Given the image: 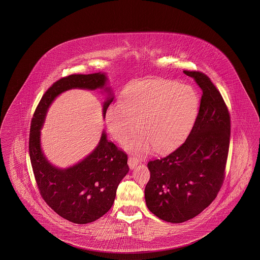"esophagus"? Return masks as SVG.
Returning <instances> with one entry per match:
<instances>
[{
	"mask_svg": "<svg viewBox=\"0 0 260 260\" xmlns=\"http://www.w3.org/2000/svg\"><path fill=\"white\" fill-rule=\"evenodd\" d=\"M127 164H128V167L133 170V169H134L136 166L138 165V162H137V160H136L134 157H128V162H127Z\"/></svg>",
	"mask_w": 260,
	"mask_h": 260,
	"instance_id": "1",
	"label": "esophagus"
}]
</instances>
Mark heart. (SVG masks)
<instances>
[{"label": "heart", "mask_w": 260, "mask_h": 260, "mask_svg": "<svg viewBox=\"0 0 260 260\" xmlns=\"http://www.w3.org/2000/svg\"><path fill=\"white\" fill-rule=\"evenodd\" d=\"M200 99L189 85L174 81L148 80L128 86L123 104L112 103L106 111V123L112 137L125 143L139 129L142 134L126 149L138 155L167 152L177 148L191 131Z\"/></svg>", "instance_id": "b5f03b06"}]
</instances>
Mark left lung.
<instances>
[{
    "instance_id": "obj_1",
    "label": "left lung",
    "mask_w": 260,
    "mask_h": 260,
    "mask_svg": "<svg viewBox=\"0 0 260 260\" xmlns=\"http://www.w3.org/2000/svg\"><path fill=\"white\" fill-rule=\"evenodd\" d=\"M184 73L203 93L194 125L177 150L148 163L145 188L148 209L171 223L196 217L214 200L224 180L231 134L227 106L212 81L199 71Z\"/></svg>"
}]
</instances>
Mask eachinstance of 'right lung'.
Segmentation results:
<instances>
[{"instance_id":"1","label":"right lung","mask_w":260,"mask_h":260,"mask_svg":"<svg viewBox=\"0 0 260 260\" xmlns=\"http://www.w3.org/2000/svg\"><path fill=\"white\" fill-rule=\"evenodd\" d=\"M104 72L72 74L60 79L46 91L34 112L29 135V156L40 193L60 216L76 224H87L100 218L113 205L119 183L128 173L127 156L108 140L103 129L94 150L68 168H58L46 157L41 145V129L47 111L56 98L73 88L104 89L108 96L103 103L106 116L113 93Z\"/></svg>"}]
</instances>
